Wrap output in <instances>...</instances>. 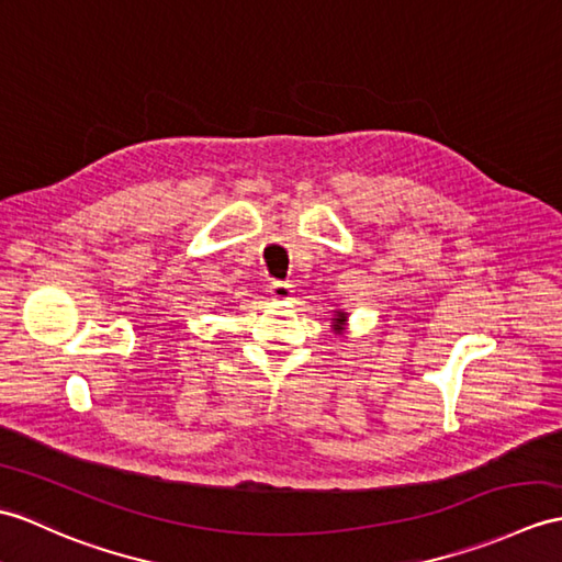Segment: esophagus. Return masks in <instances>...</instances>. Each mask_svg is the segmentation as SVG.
Instances as JSON below:
<instances>
[{
	"label": "esophagus",
	"instance_id": "34e87169",
	"mask_svg": "<svg viewBox=\"0 0 562 562\" xmlns=\"http://www.w3.org/2000/svg\"><path fill=\"white\" fill-rule=\"evenodd\" d=\"M268 292L272 296V302H290L294 290H292V284H286V282H270Z\"/></svg>",
	"mask_w": 562,
	"mask_h": 562
}]
</instances>
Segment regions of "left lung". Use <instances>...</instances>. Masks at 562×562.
Returning a JSON list of instances; mask_svg holds the SVG:
<instances>
[{
	"label": "left lung",
	"mask_w": 562,
	"mask_h": 562,
	"mask_svg": "<svg viewBox=\"0 0 562 562\" xmlns=\"http://www.w3.org/2000/svg\"><path fill=\"white\" fill-rule=\"evenodd\" d=\"M333 325H330V328H333V333L335 335H345L347 333V321H349V313L345 311V308H335L333 311Z\"/></svg>",
	"instance_id": "left-lung-1"
}]
</instances>
